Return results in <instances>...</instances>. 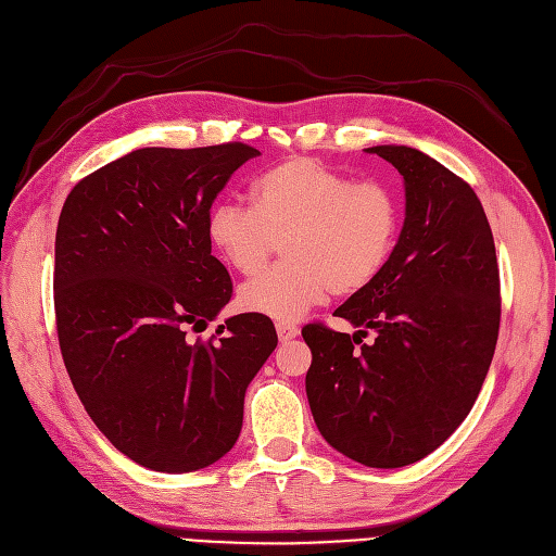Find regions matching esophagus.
<instances>
[{"mask_svg": "<svg viewBox=\"0 0 556 556\" xmlns=\"http://www.w3.org/2000/svg\"><path fill=\"white\" fill-rule=\"evenodd\" d=\"M298 334H300V327L295 323H277V337L281 343L295 339Z\"/></svg>", "mask_w": 556, "mask_h": 556, "instance_id": "1", "label": "esophagus"}]
</instances>
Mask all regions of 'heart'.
<instances>
[{
	"mask_svg": "<svg viewBox=\"0 0 556 556\" xmlns=\"http://www.w3.org/2000/svg\"><path fill=\"white\" fill-rule=\"evenodd\" d=\"M399 203L382 182H355L314 157H289L252 185V208L215 203L205 236L238 275H256L281 242L283 263L238 291L247 314L289 323L330 291L366 289L399 238Z\"/></svg>",
	"mask_w": 556,
	"mask_h": 556,
	"instance_id": "obj_1",
	"label": "heart"
}]
</instances>
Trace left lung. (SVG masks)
I'll return each instance as SVG.
<instances>
[{"mask_svg": "<svg viewBox=\"0 0 556 556\" xmlns=\"http://www.w3.org/2000/svg\"><path fill=\"white\" fill-rule=\"evenodd\" d=\"M364 151L403 176V229L382 273L334 312L357 332L302 330L312 348L306 399L339 454L394 469L435 451L475 405L500 334V267L483 205L463 178L419 149ZM366 329L379 334L371 346L361 342Z\"/></svg>", "mask_w": 556, "mask_h": 556, "instance_id": "obj_1", "label": "left lung"}]
</instances>
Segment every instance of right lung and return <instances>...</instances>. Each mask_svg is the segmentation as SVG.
Wrapping results in <instances>:
<instances>
[{
	"instance_id": "obj_1",
	"label": "right lung",
	"mask_w": 556,
	"mask_h": 556,
	"mask_svg": "<svg viewBox=\"0 0 556 556\" xmlns=\"http://www.w3.org/2000/svg\"><path fill=\"white\" fill-rule=\"evenodd\" d=\"M247 143L137 149L81 178L54 240V309L75 392L121 454L167 475L233 448L244 392L277 348L270 318H226L217 341L192 339L231 300L205 236L211 205Z\"/></svg>"
}]
</instances>
